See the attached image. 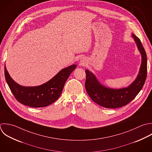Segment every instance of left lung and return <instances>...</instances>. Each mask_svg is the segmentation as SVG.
Instances as JSON below:
<instances>
[{"label": "left lung", "mask_w": 152, "mask_h": 152, "mask_svg": "<svg viewBox=\"0 0 152 152\" xmlns=\"http://www.w3.org/2000/svg\"><path fill=\"white\" fill-rule=\"evenodd\" d=\"M133 37L142 54V61L139 73L135 81L129 87L113 89L99 83L95 76L86 70L85 88L90 98L98 105L107 108H117L127 105L137 95L142 89L147 77V56L140 39L134 34Z\"/></svg>", "instance_id": "obj_1"}]
</instances>
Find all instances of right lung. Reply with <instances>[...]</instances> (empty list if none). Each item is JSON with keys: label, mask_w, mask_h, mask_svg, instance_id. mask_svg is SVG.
Segmentation results:
<instances>
[{"label": "right lung", "mask_w": 152, "mask_h": 152, "mask_svg": "<svg viewBox=\"0 0 152 152\" xmlns=\"http://www.w3.org/2000/svg\"><path fill=\"white\" fill-rule=\"evenodd\" d=\"M76 67V65L73 64L63 69L47 83L34 87L22 86L15 82L9 76L5 65L4 76L12 93L18 102L30 107H45L58 99L66 81Z\"/></svg>", "instance_id": "add662e5"}]
</instances>
